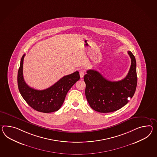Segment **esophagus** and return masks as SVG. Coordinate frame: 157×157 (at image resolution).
Returning a JSON list of instances; mask_svg holds the SVG:
<instances>
[{
    "label": "esophagus",
    "mask_w": 157,
    "mask_h": 157,
    "mask_svg": "<svg viewBox=\"0 0 157 157\" xmlns=\"http://www.w3.org/2000/svg\"><path fill=\"white\" fill-rule=\"evenodd\" d=\"M79 74H80V78H83L84 77V74H85V71L84 70H80L79 71Z\"/></svg>",
    "instance_id": "1"
}]
</instances>
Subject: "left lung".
<instances>
[{"mask_svg": "<svg viewBox=\"0 0 157 157\" xmlns=\"http://www.w3.org/2000/svg\"><path fill=\"white\" fill-rule=\"evenodd\" d=\"M129 71L125 78L119 81L107 80L98 71L88 70L84 76L85 94L90 107L100 113L117 111L128 103L134 95L137 83L136 61L130 51Z\"/></svg>", "mask_w": 157, "mask_h": 157, "instance_id": "1", "label": "left lung"}]
</instances>
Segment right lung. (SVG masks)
I'll list each match as a JSON object with an SVG mask.
<instances>
[{
  "label": "right lung",
  "instance_id": "1",
  "mask_svg": "<svg viewBox=\"0 0 157 157\" xmlns=\"http://www.w3.org/2000/svg\"><path fill=\"white\" fill-rule=\"evenodd\" d=\"M24 54L21 59L17 74V84L21 95L27 104L36 111L43 113L57 111L61 107L69 90L80 79L79 73L62 77L50 87L44 90H37L27 85L24 79L23 73Z\"/></svg>",
  "mask_w": 157,
  "mask_h": 157
}]
</instances>
